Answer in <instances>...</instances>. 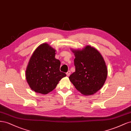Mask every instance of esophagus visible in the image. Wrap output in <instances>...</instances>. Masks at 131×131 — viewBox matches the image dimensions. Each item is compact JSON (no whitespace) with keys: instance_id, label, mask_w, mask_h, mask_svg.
Returning a JSON list of instances; mask_svg holds the SVG:
<instances>
[{"instance_id":"1","label":"esophagus","mask_w":131,"mask_h":131,"mask_svg":"<svg viewBox=\"0 0 131 131\" xmlns=\"http://www.w3.org/2000/svg\"><path fill=\"white\" fill-rule=\"evenodd\" d=\"M70 74H71V71H68L66 73V75L68 76H69L70 75Z\"/></svg>"}]
</instances>
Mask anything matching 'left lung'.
Listing matches in <instances>:
<instances>
[{
  "instance_id": "left-lung-1",
  "label": "left lung",
  "mask_w": 131,
  "mask_h": 131,
  "mask_svg": "<svg viewBox=\"0 0 131 131\" xmlns=\"http://www.w3.org/2000/svg\"><path fill=\"white\" fill-rule=\"evenodd\" d=\"M75 55V72L69 79L77 91L84 95L94 94L106 81L107 69L99 52L89 46L83 49L72 50Z\"/></svg>"
}]
</instances>
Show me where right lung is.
Here are the masks:
<instances>
[{"instance_id": "right-lung-1", "label": "right lung", "mask_w": 131, "mask_h": 131, "mask_svg": "<svg viewBox=\"0 0 131 131\" xmlns=\"http://www.w3.org/2000/svg\"><path fill=\"white\" fill-rule=\"evenodd\" d=\"M55 50L47 43L40 45L33 53L26 71V77L35 92L48 94L66 76L60 71V61L55 58Z\"/></svg>"}]
</instances>
